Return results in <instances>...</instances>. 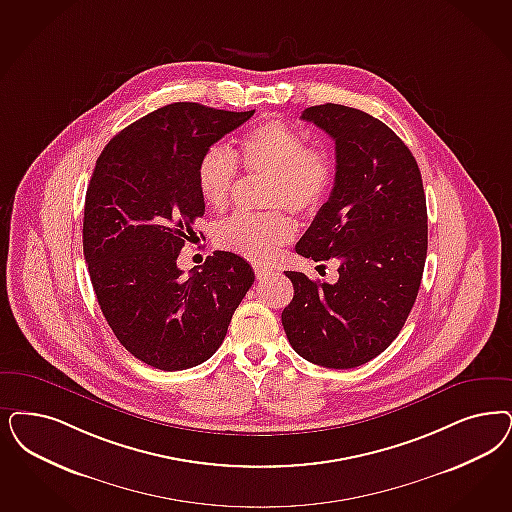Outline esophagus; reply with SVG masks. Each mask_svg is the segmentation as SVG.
I'll list each match as a JSON object with an SVG mask.
<instances>
[{"mask_svg":"<svg viewBox=\"0 0 512 512\" xmlns=\"http://www.w3.org/2000/svg\"><path fill=\"white\" fill-rule=\"evenodd\" d=\"M270 274H272V270H268L265 266L255 265V276H257V280H265L266 276H270Z\"/></svg>","mask_w":512,"mask_h":512,"instance_id":"34e87169","label":"esophagus"}]
</instances>
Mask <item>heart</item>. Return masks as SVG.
<instances>
[{"label":"heart","instance_id":"heart-1","mask_svg":"<svg viewBox=\"0 0 512 512\" xmlns=\"http://www.w3.org/2000/svg\"><path fill=\"white\" fill-rule=\"evenodd\" d=\"M240 159L249 172H268L266 206H285L295 213H314L325 202L335 179L331 153L306 145L299 128L282 119H266L240 140ZM238 176V162L225 145L208 147L196 166L202 200L221 210L229 204ZM295 234L291 217L282 210L236 212L213 230L217 246L255 263H268Z\"/></svg>","mask_w":512,"mask_h":512}]
</instances>
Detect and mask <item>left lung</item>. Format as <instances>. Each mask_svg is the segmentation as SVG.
Segmentation results:
<instances>
[{
	"mask_svg": "<svg viewBox=\"0 0 512 512\" xmlns=\"http://www.w3.org/2000/svg\"><path fill=\"white\" fill-rule=\"evenodd\" d=\"M335 140V187L297 253L336 259L338 282L287 270L293 300L282 323L293 350L327 369H353L384 352L418 297L427 255V208L418 162L369 113L338 104L302 111Z\"/></svg>",
	"mask_w": 512,
	"mask_h": 512,
	"instance_id": "left-lung-1",
	"label": "left lung"
}]
</instances>
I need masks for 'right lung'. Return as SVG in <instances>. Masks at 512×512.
Wrapping results in <instances>:
<instances>
[{
	"label": "right lung",
	"mask_w": 512,
	"mask_h": 512,
	"mask_svg": "<svg viewBox=\"0 0 512 512\" xmlns=\"http://www.w3.org/2000/svg\"><path fill=\"white\" fill-rule=\"evenodd\" d=\"M253 113L170 104L126 126L96 160L83 219L90 282L117 340L160 371L210 359L255 280L230 251H215L189 276L177 266L206 210L198 160Z\"/></svg>",
	"instance_id": "add662e5"
}]
</instances>
